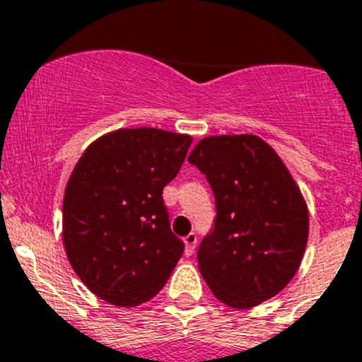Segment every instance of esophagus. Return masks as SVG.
Wrapping results in <instances>:
<instances>
[{"label":"esophagus","instance_id":"34e87169","mask_svg":"<svg viewBox=\"0 0 362 362\" xmlns=\"http://www.w3.org/2000/svg\"><path fill=\"white\" fill-rule=\"evenodd\" d=\"M197 243H198V238L197 234H187L184 238V245H185V255H192L194 253V248H197Z\"/></svg>","mask_w":362,"mask_h":362}]
</instances>
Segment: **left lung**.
Instances as JSON below:
<instances>
[{"mask_svg":"<svg viewBox=\"0 0 362 362\" xmlns=\"http://www.w3.org/2000/svg\"><path fill=\"white\" fill-rule=\"evenodd\" d=\"M187 160L209 180L218 211L198 248L209 289L235 309L273 298L298 272L309 238V211L295 178L252 134L209 135Z\"/></svg>","mask_w":362,"mask_h":362,"instance_id":"left-lung-1","label":"left lung"}]
</instances>
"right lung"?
I'll use <instances>...</instances> for the list:
<instances>
[{"instance_id":"add662e5","label":"right lung","mask_w":362,"mask_h":362,"mask_svg":"<svg viewBox=\"0 0 362 362\" xmlns=\"http://www.w3.org/2000/svg\"><path fill=\"white\" fill-rule=\"evenodd\" d=\"M191 143V135L160 128H119L90 143L74 165L62 241L71 268L98 298L141 305L170 279L184 243L171 232L162 189Z\"/></svg>"}]
</instances>
